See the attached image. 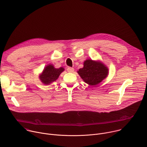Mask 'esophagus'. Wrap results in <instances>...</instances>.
Here are the masks:
<instances>
[{
    "mask_svg": "<svg viewBox=\"0 0 147 147\" xmlns=\"http://www.w3.org/2000/svg\"><path fill=\"white\" fill-rule=\"evenodd\" d=\"M67 71L68 72H69V73H73V71H74V69L73 68V67H67Z\"/></svg>",
    "mask_w": 147,
    "mask_h": 147,
    "instance_id": "esophagus-1",
    "label": "esophagus"
}]
</instances>
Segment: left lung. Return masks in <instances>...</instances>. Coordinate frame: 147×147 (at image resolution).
Segmentation results:
<instances>
[{
    "label": "left lung",
    "instance_id": "8db88e82",
    "mask_svg": "<svg viewBox=\"0 0 147 147\" xmlns=\"http://www.w3.org/2000/svg\"><path fill=\"white\" fill-rule=\"evenodd\" d=\"M77 73L85 83L95 86L107 77L109 69L100 61L88 59L84 62V67L80 69Z\"/></svg>",
    "mask_w": 147,
    "mask_h": 147
}]
</instances>
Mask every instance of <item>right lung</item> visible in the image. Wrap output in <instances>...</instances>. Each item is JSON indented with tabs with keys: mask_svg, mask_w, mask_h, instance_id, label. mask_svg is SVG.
<instances>
[{
	"mask_svg": "<svg viewBox=\"0 0 147 147\" xmlns=\"http://www.w3.org/2000/svg\"><path fill=\"white\" fill-rule=\"evenodd\" d=\"M64 70L65 69L62 67L57 69L53 64H48L39 74V78L43 84L49 85L55 81Z\"/></svg>",
	"mask_w": 147,
	"mask_h": 147,
	"instance_id": "right-lung-1",
	"label": "right lung"
}]
</instances>
